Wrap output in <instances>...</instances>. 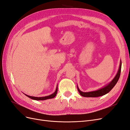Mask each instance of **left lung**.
<instances>
[{
    "mask_svg": "<svg viewBox=\"0 0 130 130\" xmlns=\"http://www.w3.org/2000/svg\"><path fill=\"white\" fill-rule=\"evenodd\" d=\"M121 68V61H120L119 68L116 76L112 80L111 82H110L108 84L106 85L103 88H100L97 90H95V91L89 92H83L81 91V90L79 89V88H78V86H77L78 92H79V93L80 94V95L81 96H84V97H98V96H101L105 95V94L110 92V90H112V89L115 87V86L117 83V82L118 81L120 75Z\"/></svg>",
    "mask_w": 130,
    "mask_h": 130,
    "instance_id": "obj_1",
    "label": "left lung"
}]
</instances>
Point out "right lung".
I'll return each mask as SVG.
<instances>
[{"label": "right lung", "mask_w": 130, "mask_h": 130, "mask_svg": "<svg viewBox=\"0 0 130 130\" xmlns=\"http://www.w3.org/2000/svg\"><path fill=\"white\" fill-rule=\"evenodd\" d=\"M57 85L56 90L55 91V92L54 93H53L52 94H51V95H48V96H43V97H35V96H31L27 95H26V94H25V95L26 96H27V97H29V98H30V99H33V100H46V99H52V98H54V97H55V96L56 95V94H57Z\"/></svg>", "instance_id": "obj_1"}]
</instances>
